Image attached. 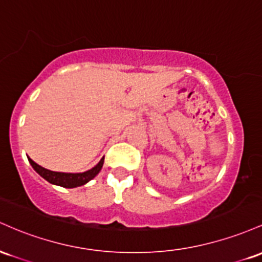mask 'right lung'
Instances as JSON below:
<instances>
[{"label": "right lung", "mask_w": 262, "mask_h": 262, "mask_svg": "<svg viewBox=\"0 0 262 262\" xmlns=\"http://www.w3.org/2000/svg\"><path fill=\"white\" fill-rule=\"evenodd\" d=\"M29 163L33 167V169L36 170L40 177H43L46 181H48L49 183L55 184V186H60L64 188H75L84 186L85 183H88L89 181L95 177L96 174L101 170L102 164H104V157L100 160V162L96 164L95 167H93L92 169L86 170L83 173H63V172H54V170H49L47 168H43L42 166L37 164L34 161H32L28 157Z\"/></svg>", "instance_id": "obj_1"}]
</instances>
